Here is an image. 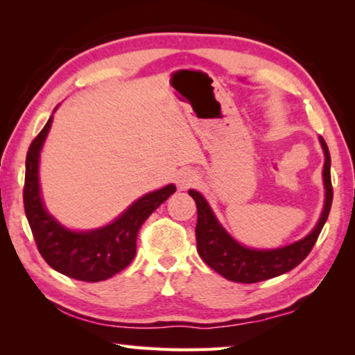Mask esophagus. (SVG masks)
Wrapping results in <instances>:
<instances>
[{"instance_id":"esophagus-1","label":"esophagus","mask_w":355,"mask_h":355,"mask_svg":"<svg viewBox=\"0 0 355 355\" xmlns=\"http://www.w3.org/2000/svg\"><path fill=\"white\" fill-rule=\"evenodd\" d=\"M196 182H197V173L194 171H192V169L180 171L178 178H177V184H178L180 189H183V191L188 189Z\"/></svg>"}]
</instances>
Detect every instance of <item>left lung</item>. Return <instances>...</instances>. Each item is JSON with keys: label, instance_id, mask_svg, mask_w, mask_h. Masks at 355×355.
I'll use <instances>...</instances> for the list:
<instances>
[{"label": "left lung", "instance_id": "obj_1", "mask_svg": "<svg viewBox=\"0 0 355 355\" xmlns=\"http://www.w3.org/2000/svg\"><path fill=\"white\" fill-rule=\"evenodd\" d=\"M320 144L324 152L322 182L326 188V200L320 220L313 230L299 241L284 245L279 249H252L239 244L230 236L224 227L219 224L211 207L199 191L189 189V196L197 205V252L209 268L219 272L222 277L239 284H255L266 279L291 271L313 249L318 236L326 224L332 207V182H330V155L326 141L320 136Z\"/></svg>", "mask_w": 355, "mask_h": 355}]
</instances>
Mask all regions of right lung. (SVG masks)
Masks as SVG:
<instances>
[{
  "label": "right lung",
  "instance_id": "obj_1",
  "mask_svg": "<svg viewBox=\"0 0 355 355\" xmlns=\"http://www.w3.org/2000/svg\"><path fill=\"white\" fill-rule=\"evenodd\" d=\"M51 122L53 116L31 142L26 155L23 203L29 227L40 255L55 271L81 282L106 280L133 261L141 225L177 188L175 184H167L148 192L105 227L84 232L70 230L46 211L40 196V150L51 128Z\"/></svg>",
  "mask_w": 355,
  "mask_h": 355
}]
</instances>
